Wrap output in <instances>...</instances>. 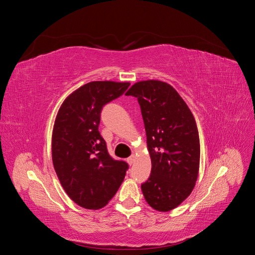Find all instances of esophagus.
<instances>
[{
	"label": "esophagus",
	"mask_w": 255,
	"mask_h": 255,
	"mask_svg": "<svg viewBox=\"0 0 255 255\" xmlns=\"http://www.w3.org/2000/svg\"><path fill=\"white\" fill-rule=\"evenodd\" d=\"M134 160H135V156L134 155H130L129 157L127 158V161H128V165H132L134 163Z\"/></svg>",
	"instance_id": "obj_1"
}]
</instances>
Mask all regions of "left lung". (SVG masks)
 <instances>
[{
	"mask_svg": "<svg viewBox=\"0 0 255 255\" xmlns=\"http://www.w3.org/2000/svg\"><path fill=\"white\" fill-rule=\"evenodd\" d=\"M126 95L140 105L152 163L142 194L154 210L171 211L191 194L198 179L200 140L194 115L165 82H138Z\"/></svg>",
	"mask_w": 255,
	"mask_h": 255,
	"instance_id": "left-lung-1",
	"label": "left lung"
}]
</instances>
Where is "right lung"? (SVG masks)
<instances>
[{
	"label": "right lung",
	"mask_w": 255,
	"mask_h": 255,
	"mask_svg": "<svg viewBox=\"0 0 255 255\" xmlns=\"http://www.w3.org/2000/svg\"><path fill=\"white\" fill-rule=\"evenodd\" d=\"M129 83L96 81L67 97L52 135V159L61 186L76 204L99 210L125 180L128 165L114 159L99 132L103 106L119 98Z\"/></svg>",
	"instance_id": "right-lung-1"
}]
</instances>
